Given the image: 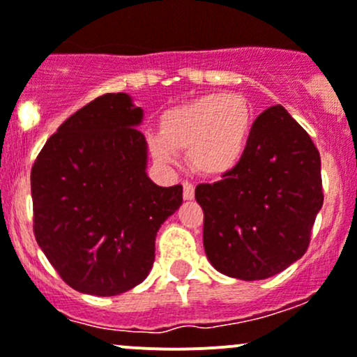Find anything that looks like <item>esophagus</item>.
Returning <instances> with one entry per match:
<instances>
[{
	"label": "esophagus",
	"instance_id": "esophagus-1",
	"mask_svg": "<svg viewBox=\"0 0 357 357\" xmlns=\"http://www.w3.org/2000/svg\"><path fill=\"white\" fill-rule=\"evenodd\" d=\"M183 197H185V200H193V197H195L193 183H190V181L183 183Z\"/></svg>",
	"mask_w": 357,
	"mask_h": 357
}]
</instances>
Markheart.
I'll list each match as a JSON object with an SVG mask.
<instances>
[{
  "label": "heart",
  "mask_w": 357,
  "mask_h": 357,
  "mask_svg": "<svg viewBox=\"0 0 357 357\" xmlns=\"http://www.w3.org/2000/svg\"><path fill=\"white\" fill-rule=\"evenodd\" d=\"M253 107L239 93H208L164 112L160 133L150 135L152 155L174 162L176 152H188L190 166L200 174L231 171L245 155L253 131Z\"/></svg>",
  "instance_id": "b5f03b06"
}]
</instances>
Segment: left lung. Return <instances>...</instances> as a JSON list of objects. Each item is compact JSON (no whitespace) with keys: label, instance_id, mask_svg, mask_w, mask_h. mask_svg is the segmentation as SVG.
<instances>
[{"label":"left lung","instance_id":"obj_1","mask_svg":"<svg viewBox=\"0 0 357 357\" xmlns=\"http://www.w3.org/2000/svg\"><path fill=\"white\" fill-rule=\"evenodd\" d=\"M204 246L219 272L260 280L306 253L324 205L320 153L282 106L255 119L243 159L217 183H202Z\"/></svg>","mask_w":357,"mask_h":357}]
</instances>
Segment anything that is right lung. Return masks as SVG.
<instances>
[{"mask_svg": "<svg viewBox=\"0 0 357 357\" xmlns=\"http://www.w3.org/2000/svg\"><path fill=\"white\" fill-rule=\"evenodd\" d=\"M142 109L126 93H104L51 135L30 172L33 234L75 291L118 296L149 275L160 224L183 186L149 179Z\"/></svg>", "mask_w": 357, "mask_h": 357, "instance_id": "right-lung-1", "label": "right lung"}]
</instances>
